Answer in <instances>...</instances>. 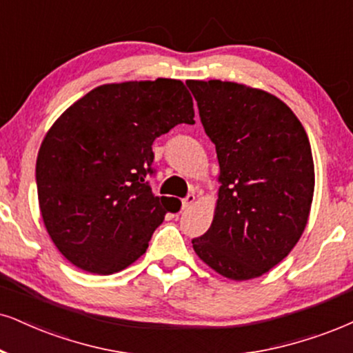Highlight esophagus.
<instances>
[{"label":"esophagus","instance_id":"34e87169","mask_svg":"<svg viewBox=\"0 0 353 353\" xmlns=\"http://www.w3.org/2000/svg\"><path fill=\"white\" fill-rule=\"evenodd\" d=\"M194 199H196V196L194 194H188L185 199H181V210H190L191 204L194 203Z\"/></svg>","mask_w":353,"mask_h":353}]
</instances>
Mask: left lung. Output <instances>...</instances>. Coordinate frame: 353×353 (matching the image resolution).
I'll return each mask as SVG.
<instances>
[{
  "mask_svg": "<svg viewBox=\"0 0 353 353\" xmlns=\"http://www.w3.org/2000/svg\"><path fill=\"white\" fill-rule=\"evenodd\" d=\"M219 160L211 228L193 239L208 267L229 280L262 276L293 250L314 194L311 143L294 112L268 91L188 80Z\"/></svg>",
  "mask_w": 353,
  "mask_h": 353,
  "instance_id": "1",
  "label": "left lung"
}]
</instances>
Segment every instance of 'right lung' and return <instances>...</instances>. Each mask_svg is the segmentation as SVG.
Returning a JSON list of instances; mask_svg holds the SVG:
<instances>
[{
  "mask_svg": "<svg viewBox=\"0 0 353 353\" xmlns=\"http://www.w3.org/2000/svg\"><path fill=\"white\" fill-rule=\"evenodd\" d=\"M193 117L183 81L157 78L98 86L52 124L37 155V196L68 262L111 275L145 254L165 214L181 206L152 193V143Z\"/></svg>",
  "mask_w": 353,
  "mask_h": 353,
  "instance_id": "add662e5",
  "label": "right lung"
}]
</instances>
